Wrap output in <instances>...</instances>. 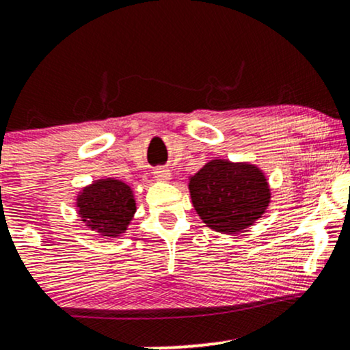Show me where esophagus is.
<instances>
[{
    "mask_svg": "<svg viewBox=\"0 0 350 350\" xmlns=\"http://www.w3.org/2000/svg\"><path fill=\"white\" fill-rule=\"evenodd\" d=\"M154 178L158 180H161V183H166V180L171 179V171L166 170V167H158V170H154Z\"/></svg>",
    "mask_w": 350,
    "mask_h": 350,
    "instance_id": "esophagus-1",
    "label": "esophagus"
}]
</instances>
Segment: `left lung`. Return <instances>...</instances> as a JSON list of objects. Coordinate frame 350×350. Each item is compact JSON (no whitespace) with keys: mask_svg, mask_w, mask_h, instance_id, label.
Returning <instances> with one entry per match:
<instances>
[{"mask_svg":"<svg viewBox=\"0 0 350 350\" xmlns=\"http://www.w3.org/2000/svg\"><path fill=\"white\" fill-rule=\"evenodd\" d=\"M192 206L207 227L237 234L253 226L270 204L265 174L248 163L212 159L189 180Z\"/></svg>","mask_w":350,"mask_h":350,"instance_id":"left-lung-1","label":"left lung"}]
</instances>
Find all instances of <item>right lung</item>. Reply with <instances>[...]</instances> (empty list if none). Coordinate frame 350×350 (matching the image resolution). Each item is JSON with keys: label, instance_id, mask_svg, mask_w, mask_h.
Instances as JSON below:
<instances>
[{"label": "right lung", "instance_id": "obj_1", "mask_svg": "<svg viewBox=\"0 0 350 350\" xmlns=\"http://www.w3.org/2000/svg\"><path fill=\"white\" fill-rule=\"evenodd\" d=\"M79 215L102 237H120L136 212L133 191L122 180L107 178L83 187L77 198Z\"/></svg>", "mask_w": 350, "mask_h": 350}]
</instances>
